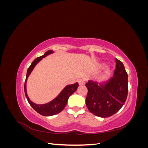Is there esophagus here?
<instances>
[{
  "label": "esophagus",
  "instance_id": "1",
  "mask_svg": "<svg viewBox=\"0 0 148 148\" xmlns=\"http://www.w3.org/2000/svg\"><path fill=\"white\" fill-rule=\"evenodd\" d=\"M78 83L79 85H84L85 84V80L84 79H80L78 80Z\"/></svg>",
  "mask_w": 148,
  "mask_h": 148
}]
</instances>
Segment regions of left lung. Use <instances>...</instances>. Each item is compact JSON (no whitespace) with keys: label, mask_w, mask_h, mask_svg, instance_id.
Here are the masks:
<instances>
[{"label":"left lung","mask_w":148,"mask_h":148,"mask_svg":"<svg viewBox=\"0 0 148 148\" xmlns=\"http://www.w3.org/2000/svg\"><path fill=\"white\" fill-rule=\"evenodd\" d=\"M114 77L106 82L86 84L88 95L86 105L90 112L97 117H109L122 108L128 95V74L123 63L116 59Z\"/></svg>","instance_id":"1"}]
</instances>
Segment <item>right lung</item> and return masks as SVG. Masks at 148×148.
Returning a JSON list of instances; mask_svg holds the SVG:
<instances>
[{
	"instance_id": "obj_1",
	"label": "right lung",
	"mask_w": 148,
	"mask_h": 148,
	"mask_svg": "<svg viewBox=\"0 0 148 148\" xmlns=\"http://www.w3.org/2000/svg\"><path fill=\"white\" fill-rule=\"evenodd\" d=\"M53 53V51L52 50L47 51L43 56L36 58V59L32 62V64H31V65L28 69L24 86L25 96L29 102V104L38 113L44 116L54 115L60 113V112L63 110L67 104L69 97L72 95L73 92L77 91V89L78 87V83H75V84H73L67 85L54 99H53L51 102L44 104H35V103H34L29 99V98L27 95V91H26V82H27L28 77L31 74V73L32 72V71L34 69L35 66L38 64L39 62H40L42 59V58L46 57V56Z\"/></svg>"
}]
</instances>
